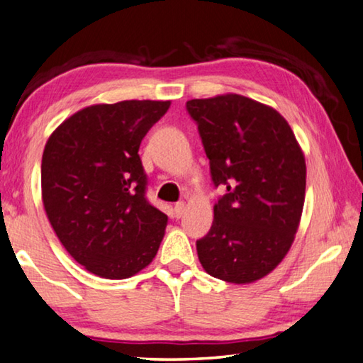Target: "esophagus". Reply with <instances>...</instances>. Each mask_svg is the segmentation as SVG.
I'll use <instances>...</instances> for the list:
<instances>
[{
	"instance_id": "obj_1",
	"label": "esophagus",
	"mask_w": 363,
	"mask_h": 363,
	"mask_svg": "<svg viewBox=\"0 0 363 363\" xmlns=\"http://www.w3.org/2000/svg\"><path fill=\"white\" fill-rule=\"evenodd\" d=\"M186 211V206L185 203H177L175 207H174V212H175V217H182L183 213H185Z\"/></svg>"
}]
</instances>
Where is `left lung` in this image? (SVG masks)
Returning <instances> with one entry per match:
<instances>
[{
    "instance_id": "obj_1",
    "label": "left lung",
    "mask_w": 363,
    "mask_h": 363,
    "mask_svg": "<svg viewBox=\"0 0 363 363\" xmlns=\"http://www.w3.org/2000/svg\"><path fill=\"white\" fill-rule=\"evenodd\" d=\"M216 186L212 227L196 241L211 277L246 284L275 269L299 228L306 198V159L280 112L241 94L191 99Z\"/></svg>"
}]
</instances>
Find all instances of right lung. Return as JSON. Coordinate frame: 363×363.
<instances>
[{
    "label": "right lung",
    "mask_w": 363,
    "mask_h": 363,
    "mask_svg": "<svg viewBox=\"0 0 363 363\" xmlns=\"http://www.w3.org/2000/svg\"><path fill=\"white\" fill-rule=\"evenodd\" d=\"M170 101L93 104L59 125L41 159V199L52 230L88 272L123 280L152 262L167 216L146 199L140 145Z\"/></svg>",
    "instance_id": "obj_1"
}]
</instances>
